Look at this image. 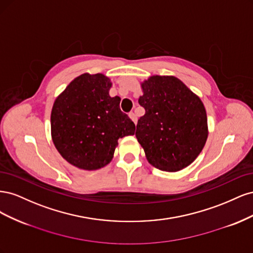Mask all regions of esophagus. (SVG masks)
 Segmentation results:
<instances>
[{
	"label": "esophagus",
	"instance_id": "obj_1",
	"mask_svg": "<svg viewBox=\"0 0 253 253\" xmlns=\"http://www.w3.org/2000/svg\"><path fill=\"white\" fill-rule=\"evenodd\" d=\"M128 116H129V118H131V119L133 120L134 124L136 125V124H137V117H136V115H135L134 113H129Z\"/></svg>",
	"mask_w": 253,
	"mask_h": 253
}]
</instances>
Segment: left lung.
Returning <instances> with one entry per match:
<instances>
[{
  "instance_id": "obj_1",
  "label": "left lung",
  "mask_w": 253,
  "mask_h": 253,
  "mask_svg": "<svg viewBox=\"0 0 253 253\" xmlns=\"http://www.w3.org/2000/svg\"><path fill=\"white\" fill-rule=\"evenodd\" d=\"M141 87L139 104L145 114L137 124L136 138L148 162L176 172L192 164L208 137L205 106L186 84L173 76H152Z\"/></svg>"
}]
</instances>
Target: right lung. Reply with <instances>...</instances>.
<instances>
[{
    "label": "right lung",
    "mask_w": 253,
    "mask_h": 253,
    "mask_svg": "<svg viewBox=\"0 0 253 253\" xmlns=\"http://www.w3.org/2000/svg\"><path fill=\"white\" fill-rule=\"evenodd\" d=\"M112 83L102 74H83L74 79L52 105L53 144L71 165L97 170L108 165L118 139L134 135L135 125L111 97Z\"/></svg>",
    "instance_id": "add662e5"
}]
</instances>
